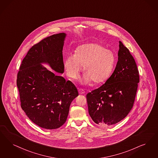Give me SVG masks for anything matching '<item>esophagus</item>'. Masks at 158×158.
<instances>
[{
    "label": "esophagus",
    "instance_id": "1",
    "mask_svg": "<svg viewBox=\"0 0 158 158\" xmlns=\"http://www.w3.org/2000/svg\"><path fill=\"white\" fill-rule=\"evenodd\" d=\"M78 92H79V94L80 95L84 94L85 93V92L84 91V90L82 89H78Z\"/></svg>",
    "mask_w": 158,
    "mask_h": 158
}]
</instances>
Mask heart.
Masks as SVG:
<instances>
[{"label":"heart","mask_w":158,"mask_h":158,"mask_svg":"<svg viewBox=\"0 0 158 158\" xmlns=\"http://www.w3.org/2000/svg\"><path fill=\"white\" fill-rule=\"evenodd\" d=\"M114 63V56L112 51L105 49L101 44L91 43L79 46L75 55L70 54L66 57L64 68L68 76L75 79L83 66V82L92 81L98 84L109 77Z\"/></svg>","instance_id":"obj_1"}]
</instances>
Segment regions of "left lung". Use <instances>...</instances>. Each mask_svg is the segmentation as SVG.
<instances>
[{"mask_svg":"<svg viewBox=\"0 0 158 158\" xmlns=\"http://www.w3.org/2000/svg\"><path fill=\"white\" fill-rule=\"evenodd\" d=\"M118 61L106 82L86 95L89 114L99 125L112 126L123 119L132 109L139 82L136 63L119 41Z\"/></svg>","mask_w":158,"mask_h":158,"instance_id":"1","label":"left lung"}]
</instances>
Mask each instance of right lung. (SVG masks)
Masks as SVG:
<instances>
[{
  "label": "right lung",
  "instance_id": "add662e5",
  "mask_svg": "<svg viewBox=\"0 0 158 158\" xmlns=\"http://www.w3.org/2000/svg\"><path fill=\"white\" fill-rule=\"evenodd\" d=\"M66 33L44 38L27 52L17 76L20 106L30 120L42 128L55 129L67 119L71 102L78 96L70 81L53 73L41 63L64 72L63 51Z\"/></svg>",
  "mask_w": 158,
  "mask_h": 158
}]
</instances>
